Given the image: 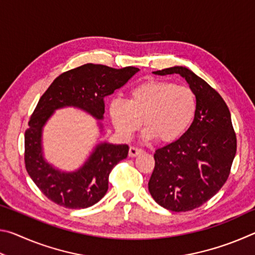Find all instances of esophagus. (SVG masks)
<instances>
[{"instance_id":"obj_1","label":"esophagus","mask_w":255,"mask_h":255,"mask_svg":"<svg viewBox=\"0 0 255 255\" xmlns=\"http://www.w3.org/2000/svg\"><path fill=\"white\" fill-rule=\"evenodd\" d=\"M144 150L140 149V148H137V147H130L129 148V156L130 157H135L137 155H139L143 153Z\"/></svg>"}]
</instances>
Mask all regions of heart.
Masks as SVG:
<instances>
[{
  "mask_svg": "<svg viewBox=\"0 0 255 255\" xmlns=\"http://www.w3.org/2000/svg\"><path fill=\"white\" fill-rule=\"evenodd\" d=\"M196 111L197 98L191 88L157 80L133 86L127 100L116 98L109 105L112 124L124 138H130L143 120L144 139L164 144L184 135Z\"/></svg>",
  "mask_w": 255,
  "mask_h": 255,
  "instance_id": "heart-1",
  "label": "heart"
}]
</instances>
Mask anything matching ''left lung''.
Returning a JSON list of instances; mask_svg holds the SVG:
<instances>
[{"mask_svg":"<svg viewBox=\"0 0 255 255\" xmlns=\"http://www.w3.org/2000/svg\"><path fill=\"white\" fill-rule=\"evenodd\" d=\"M153 73L182 76L196 94L197 111L182 137L155 152L149 193L165 209H196L213 198L230 175L236 154L231 112L219 93L185 66Z\"/></svg>","mask_w":255,"mask_h":255,"instance_id":"left-lung-1","label":"left lung"}]
</instances>
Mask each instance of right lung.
Segmentation results:
<instances>
[{
	"instance_id": "obj_1",
	"label": "right lung",
	"mask_w": 255,
	"mask_h": 255,
	"mask_svg": "<svg viewBox=\"0 0 255 255\" xmlns=\"http://www.w3.org/2000/svg\"><path fill=\"white\" fill-rule=\"evenodd\" d=\"M139 68H112L85 64L55 79L42 94L24 133V162L30 178L40 191L55 204L70 209L88 208L100 201L108 191L109 174L115 165L126 158V144L99 140L81 166L63 171L45 157L44 128L56 110L76 108L97 119L103 136L105 98L124 86Z\"/></svg>"
}]
</instances>
